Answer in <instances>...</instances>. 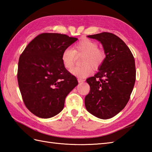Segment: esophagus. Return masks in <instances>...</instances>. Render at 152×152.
I'll return each instance as SVG.
<instances>
[{
    "label": "esophagus",
    "instance_id": "1",
    "mask_svg": "<svg viewBox=\"0 0 152 152\" xmlns=\"http://www.w3.org/2000/svg\"><path fill=\"white\" fill-rule=\"evenodd\" d=\"M85 82V80L84 79H82V78H78V82L79 83H81V82Z\"/></svg>",
    "mask_w": 152,
    "mask_h": 152
}]
</instances>
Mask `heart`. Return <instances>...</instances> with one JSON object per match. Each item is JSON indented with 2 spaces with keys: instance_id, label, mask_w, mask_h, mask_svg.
Masks as SVG:
<instances>
[{
  "instance_id": "b5f03b06",
  "label": "heart",
  "mask_w": 152,
  "mask_h": 152,
  "mask_svg": "<svg viewBox=\"0 0 152 152\" xmlns=\"http://www.w3.org/2000/svg\"><path fill=\"white\" fill-rule=\"evenodd\" d=\"M83 55L81 59L83 65L70 70L74 76L79 78H85L92 73V67L96 69L104 63L106 58L104 51L99 48L96 42L88 38L83 39L74 44L73 49L67 48L61 54V61L64 68L70 69L75 62L76 57Z\"/></svg>"
}]
</instances>
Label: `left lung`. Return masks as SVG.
Segmentation results:
<instances>
[{"mask_svg": "<svg viewBox=\"0 0 152 152\" xmlns=\"http://www.w3.org/2000/svg\"><path fill=\"white\" fill-rule=\"evenodd\" d=\"M88 37L101 42L106 58L99 72L86 80L90 91L86 108L100 119L117 115L127 104L136 80L134 57L129 48L116 35L104 32Z\"/></svg>", "mask_w": 152, "mask_h": 152, "instance_id": "1", "label": "left lung"}]
</instances>
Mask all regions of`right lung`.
<instances>
[{
    "label": "right lung",
    "instance_id": "1",
    "mask_svg": "<svg viewBox=\"0 0 152 152\" xmlns=\"http://www.w3.org/2000/svg\"><path fill=\"white\" fill-rule=\"evenodd\" d=\"M77 40L59 33L40 34L19 57V90L25 105L38 117L50 118L59 114L66 96L78 85L61 61L63 50Z\"/></svg>",
    "mask_w": 152,
    "mask_h": 152
}]
</instances>
